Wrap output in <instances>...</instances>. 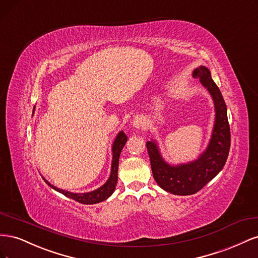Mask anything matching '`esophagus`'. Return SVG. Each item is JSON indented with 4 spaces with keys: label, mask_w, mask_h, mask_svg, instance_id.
Segmentation results:
<instances>
[{
    "label": "esophagus",
    "mask_w": 258,
    "mask_h": 258,
    "mask_svg": "<svg viewBox=\"0 0 258 258\" xmlns=\"http://www.w3.org/2000/svg\"><path fill=\"white\" fill-rule=\"evenodd\" d=\"M145 126V121L143 118H140V117H137V118L134 120V127L137 129H142Z\"/></svg>",
    "instance_id": "1"
}]
</instances>
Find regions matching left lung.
Segmentation results:
<instances>
[{
    "label": "left lung",
    "mask_w": 258,
    "mask_h": 258,
    "mask_svg": "<svg viewBox=\"0 0 258 258\" xmlns=\"http://www.w3.org/2000/svg\"><path fill=\"white\" fill-rule=\"evenodd\" d=\"M192 76L199 79L201 84L208 89L215 106V122L207 150L199 156L197 160L170 166L162 159L157 143L155 141L146 143L156 183L166 191L179 196L196 194L215 177L225 166L230 148L227 107L221 90L211 77L208 68L204 66L197 68Z\"/></svg>",
    "instance_id": "8db88e82"
}]
</instances>
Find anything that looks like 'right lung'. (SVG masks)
<instances>
[{
	"label": "right lung",
	"instance_id": "right-lung-1",
	"mask_svg": "<svg viewBox=\"0 0 258 258\" xmlns=\"http://www.w3.org/2000/svg\"><path fill=\"white\" fill-rule=\"evenodd\" d=\"M34 112V110H33ZM127 142V136L123 134V131H120L118 135H117L115 141L113 143V147H112V152H113V160H112V168H111V175L108 177V179L106 181V183L104 185H102L100 188L90 191V192H84V194H74V192H70L63 189L57 188L53 185H51L48 181H46L44 178V181L47 183L52 189L57 190L59 192H61L64 196L71 198L80 204L83 205H93V204H99V202L106 200L114 192L115 187L117 184V172H118V162H119V156L121 153L122 147L124 146Z\"/></svg>",
	"mask_w": 258,
	"mask_h": 258
}]
</instances>
